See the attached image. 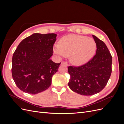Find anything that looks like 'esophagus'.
<instances>
[{"mask_svg": "<svg viewBox=\"0 0 124 124\" xmlns=\"http://www.w3.org/2000/svg\"><path fill=\"white\" fill-rule=\"evenodd\" d=\"M61 64L62 65H65L66 66H68V63H67V62H61Z\"/></svg>", "mask_w": 124, "mask_h": 124, "instance_id": "1", "label": "esophagus"}]
</instances>
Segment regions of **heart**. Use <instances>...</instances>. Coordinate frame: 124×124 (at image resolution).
Here are the masks:
<instances>
[{
	"mask_svg": "<svg viewBox=\"0 0 124 124\" xmlns=\"http://www.w3.org/2000/svg\"><path fill=\"white\" fill-rule=\"evenodd\" d=\"M96 50V44L92 38L76 35L63 37L61 44H56L53 50L60 56L70 55L71 61L76 65L87 62L94 55Z\"/></svg>",
	"mask_w": 124,
	"mask_h": 124,
	"instance_id": "heart-1",
	"label": "heart"
}]
</instances>
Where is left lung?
I'll list each match as a JSON object with an SVG mask.
<instances>
[{
  "label": "left lung",
  "mask_w": 124,
  "mask_h": 124,
  "mask_svg": "<svg viewBox=\"0 0 124 124\" xmlns=\"http://www.w3.org/2000/svg\"><path fill=\"white\" fill-rule=\"evenodd\" d=\"M93 37L97 46L96 54L83 65L68 67L69 87L82 95L91 96L101 92L112 72V57L107 46L95 36Z\"/></svg>",
  "instance_id": "left-lung-1"
}]
</instances>
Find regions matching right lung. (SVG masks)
I'll list each match as a JSON object with an SVG mask.
<instances>
[{
	"label": "right lung",
	"mask_w": 124,
	"mask_h": 124,
	"mask_svg": "<svg viewBox=\"0 0 124 124\" xmlns=\"http://www.w3.org/2000/svg\"><path fill=\"white\" fill-rule=\"evenodd\" d=\"M57 35L36 33L22 40L12 57V76L17 87L29 94L46 91L61 62L50 59Z\"/></svg>",
	"instance_id": "1"
}]
</instances>
